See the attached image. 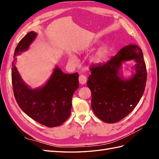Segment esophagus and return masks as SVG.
<instances>
[{
    "instance_id": "34e87169",
    "label": "esophagus",
    "mask_w": 159,
    "mask_h": 159,
    "mask_svg": "<svg viewBox=\"0 0 159 159\" xmlns=\"http://www.w3.org/2000/svg\"><path fill=\"white\" fill-rule=\"evenodd\" d=\"M86 81H87V78H86V76L84 75H80L79 77V82L81 85H83L86 83Z\"/></svg>"
}]
</instances>
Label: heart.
<instances>
[{
	"label": "heart",
	"instance_id": "heart-1",
	"mask_svg": "<svg viewBox=\"0 0 159 159\" xmlns=\"http://www.w3.org/2000/svg\"><path fill=\"white\" fill-rule=\"evenodd\" d=\"M96 44H97V42H93L90 44V47H94ZM109 50L108 48V47L106 46H103L102 47H100L99 49L95 51V52L93 55H91L89 58V61L91 62L92 64H100L101 62H102L103 61L105 60V59L106 58L107 56L109 55ZM70 60L71 62H76V58L73 55L70 56Z\"/></svg>",
	"mask_w": 159,
	"mask_h": 159
}]
</instances>
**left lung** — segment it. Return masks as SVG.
Here are the masks:
<instances>
[{
  "label": "left lung",
  "instance_id": "left-lung-1",
  "mask_svg": "<svg viewBox=\"0 0 159 159\" xmlns=\"http://www.w3.org/2000/svg\"><path fill=\"white\" fill-rule=\"evenodd\" d=\"M134 60L136 74L124 80L120 69L124 61ZM87 85L91 91V107L103 121L113 123L131 113L142 98L147 81V69L141 49L129 44L120 50L104 64L89 69Z\"/></svg>",
  "mask_w": 159,
  "mask_h": 159
}]
</instances>
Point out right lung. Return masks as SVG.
Returning a JSON list of instances; mask_svg holds the SVG:
<instances>
[{
	"mask_svg": "<svg viewBox=\"0 0 159 159\" xmlns=\"http://www.w3.org/2000/svg\"><path fill=\"white\" fill-rule=\"evenodd\" d=\"M37 34L30 32L19 42L16 56L26 51ZM12 84L14 98L19 107L28 116L48 127L60 126L70 117L72 96L79 87V74H64L56 66L46 84L41 88L31 89L24 82L14 62L12 64Z\"/></svg>",
	"mask_w": 159,
	"mask_h": 159,
	"instance_id": "add662e5",
	"label": "right lung"
}]
</instances>
